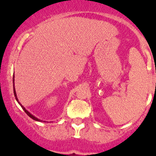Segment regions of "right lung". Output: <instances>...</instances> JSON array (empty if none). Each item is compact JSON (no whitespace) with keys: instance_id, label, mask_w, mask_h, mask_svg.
<instances>
[{"instance_id":"1","label":"right lung","mask_w":156,"mask_h":156,"mask_svg":"<svg viewBox=\"0 0 156 156\" xmlns=\"http://www.w3.org/2000/svg\"><path fill=\"white\" fill-rule=\"evenodd\" d=\"M12 81H13V92H14V96H15V97H16V101L18 102V103H19V104H20V106H21V107L23 108V110H24V111H25V112H26V114H27L28 115H29L30 118H31V119H32L33 120L37 121V122H41V120H40V119H37V118H36V117H34V115H31V113L29 112H28L27 110H26V108H24V106H22V105H21V103H20V102H19V100H18V98H17V96H16V90H15V87H14V75H13V79H12Z\"/></svg>"}]
</instances>
